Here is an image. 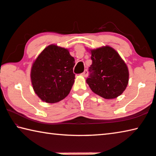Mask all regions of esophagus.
Returning <instances> with one entry per match:
<instances>
[{"label":"esophagus","mask_w":156,"mask_h":156,"mask_svg":"<svg viewBox=\"0 0 156 156\" xmlns=\"http://www.w3.org/2000/svg\"><path fill=\"white\" fill-rule=\"evenodd\" d=\"M81 75L83 76H88V70H84V71L81 73Z\"/></svg>","instance_id":"34e87169"}]
</instances>
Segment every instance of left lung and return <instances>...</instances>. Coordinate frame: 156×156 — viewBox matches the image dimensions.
<instances>
[{
	"instance_id": "1",
	"label": "left lung",
	"mask_w": 156,
	"mask_h": 156,
	"mask_svg": "<svg viewBox=\"0 0 156 156\" xmlns=\"http://www.w3.org/2000/svg\"><path fill=\"white\" fill-rule=\"evenodd\" d=\"M91 66L86 82L95 94L113 99L121 95L128 83L126 64L113 48L102 47L90 51Z\"/></svg>"
}]
</instances>
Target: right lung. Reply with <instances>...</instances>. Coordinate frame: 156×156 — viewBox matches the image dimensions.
I'll list each match as a JSON object with an SVG mask.
<instances>
[{
    "instance_id": "right-lung-1",
    "label": "right lung",
    "mask_w": 156,
    "mask_h": 156,
    "mask_svg": "<svg viewBox=\"0 0 156 156\" xmlns=\"http://www.w3.org/2000/svg\"><path fill=\"white\" fill-rule=\"evenodd\" d=\"M75 59L68 50L51 44L42 51L33 64L31 82L40 99L54 103L64 99L75 82Z\"/></svg>"
}]
</instances>
